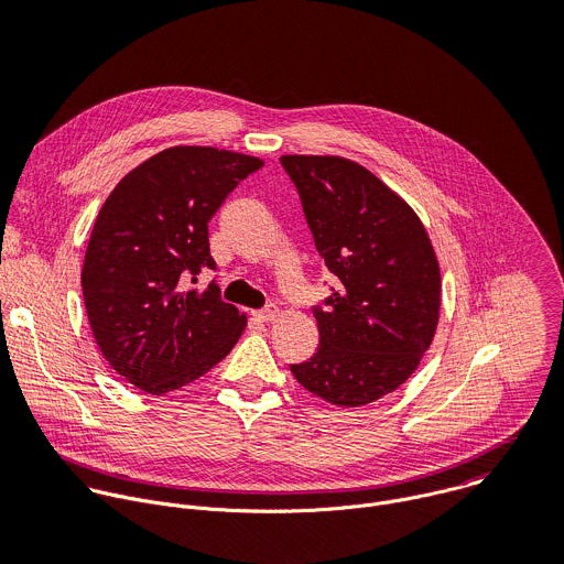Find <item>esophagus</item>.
Wrapping results in <instances>:
<instances>
[{
    "mask_svg": "<svg viewBox=\"0 0 564 564\" xmlns=\"http://www.w3.org/2000/svg\"><path fill=\"white\" fill-rule=\"evenodd\" d=\"M252 314H254V318L263 321V324H272V321L279 316V307H276V305H268V307L257 310V312H252Z\"/></svg>",
    "mask_w": 564,
    "mask_h": 564,
    "instance_id": "esophagus-1",
    "label": "esophagus"
}]
</instances>
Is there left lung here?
Segmentation results:
<instances>
[{"label": "left lung", "instance_id": "1", "mask_svg": "<svg viewBox=\"0 0 564 564\" xmlns=\"http://www.w3.org/2000/svg\"><path fill=\"white\" fill-rule=\"evenodd\" d=\"M299 189L318 257L339 279L314 307L318 350L290 366L312 394L339 409L397 390L429 350L442 274L424 223L372 172L341 155H281Z\"/></svg>", "mask_w": 564, "mask_h": 564}]
</instances>
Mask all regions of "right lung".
<instances>
[{"label":"right lung","mask_w":564,"mask_h":564,"mask_svg":"<svg viewBox=\"0 0 564 564\" xmlns=\"http://www.w3.org/2000/svg\"><path fill=\"white\" fill-rule=\"evenodd\" d=\"M263 160L178 144L131 170L98 212L83 265V296L96 344L135 388L165 394L220 359L248 326L218 285L189 279L216 268L207 223Z\"/></svg>","instance_id":"add662e5"}]
</instances>
